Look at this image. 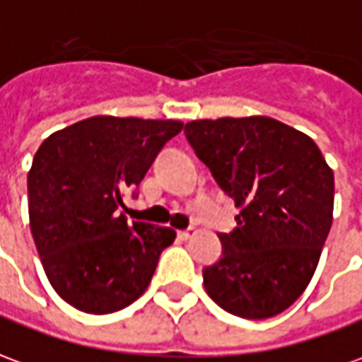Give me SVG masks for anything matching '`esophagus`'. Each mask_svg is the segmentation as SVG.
<instances>
[{"label":"esophagus","instance_id":"1","mask_svg":"<svg viewBox=\"0 0 362 362\" xmlns=\"http://www.w3.org/2000/svg\"><path fill=\"white\" fill-rule=\"evenodd\" d=\"M192 235H194V229H184V231H178V237H180L182 241H188Z\"/></svg>","mask_w":362,"mask_h":362}]
</instances>
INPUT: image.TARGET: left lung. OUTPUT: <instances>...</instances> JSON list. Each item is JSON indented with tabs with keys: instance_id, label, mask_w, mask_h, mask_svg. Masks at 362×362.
I'll return each mask as SVG.
<instances>
[{
	"instance_id": "obj_1",
	"label": "left lung",
	"mask_w": 362,
	"mask_h": 362,
	"mask_svg": "<svg viewBox=\"0 0 362 362\" xmlns=\"http://www.w3.org/2000/svg\"><path fill=\"white\" fill-rule=\"evenodd\" d=\"M186 139L241 207L204 286L225 312L267 320L302 296L333 221V170L312 139L264 115L189 121Z\"/></svg>"
}]
</instances>
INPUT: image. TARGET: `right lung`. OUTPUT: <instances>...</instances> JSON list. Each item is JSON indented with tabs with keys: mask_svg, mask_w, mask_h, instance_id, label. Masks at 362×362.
<instances>
[{
	"mask_svg": "<svg viewBox=\"0 0 362 362\" xmlns=\"http://www.w3.org/2000/svg\"><path fill=\"white\" fill-rule=\"evenodd\" d=\"M174 119L95 115L42 141L27 178L29 221L57 294L86 313L117 312L143 296L176 231L127 223L123 194L145 178Z\"/></svg>",
	"mask_w": 362,
	"mask_h": 362,
	"instance_id": "right-lung-1",
	"label": "right lung"
}]
</instances>
